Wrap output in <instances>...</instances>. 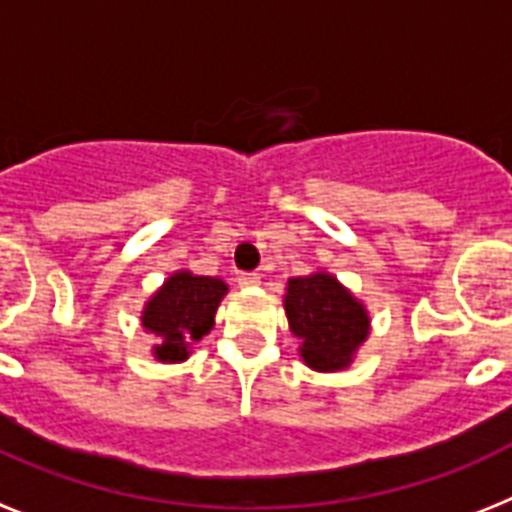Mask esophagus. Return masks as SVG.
Instances as JSON below:
<instances>
[{
	"label": "esophagus",
	"instance_id": "1",
	"mask_svg": "<svg viewBox=\"0 0 512 512\" xmlns=\"http://www.w3.org/2000/svg\"><path fill=\"white\" fill-rule=\"evenodd\" d=\"M261 282L259 274H253V272H243L238 274V285L240 287H256Z\"/></svg>",
	"mask_w": 512,
	"mask_h": 512
}]
</instances>
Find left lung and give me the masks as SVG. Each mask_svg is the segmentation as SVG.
<instances>
[{"label": "left lung", "instance_id": "left-lung-1", "mask_svg": "<svg viewBox=\"0 0 512 512\" xmlns=\"http://www.w3.org/2000/svg\"><path fill=\"white\" fill-rule=\"evenodd\" d=\"M285 314L301 340V358L314 371L348 369L369 337V311L329 272L287 280Z\"/></svg>", "mask_w": 512, "mask_h": 512}]
</instances>
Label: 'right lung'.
Segmentation results:
<instances>
[{
  "label": "right lung",
  "mask_w": 512,
  "mask_h": 512,
  "mask_svg": "<svg viewBox=\"0 0 512 512\" xmlns=\"http://www.w3.org/2000/svg\"><path fill=\"white\" fill-rule=\"evenodd\" d=\"M225 295L227 285L219 277H201L188 269L167 277L141 314L143 329L159 337V345H154L156 361H185L190 345L211 332L217 306Z\"/></svg>",
  "instance_id": "1"
}]
</instances>
